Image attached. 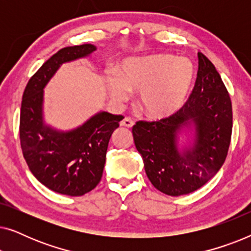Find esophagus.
I'll list each match as a JSON object with an SVG mask.
<instances>
[{
	"label": "esophagus",
	"mask_w": 251,
	"mask_h": 251,
	"mask_svg": "<svg viewBox=\"0 0 251 251\" xmlns=\"http://www.w3.org/2000/svg\"><path fill=\"white\" fill-rule=\"evenodd\" d=\"M120 126H126V128H132L133 121H132L131 119H129V118H125L121 122H120Z\"/></svg>",
	"instance_id": "obj_1"
}]
</instances>
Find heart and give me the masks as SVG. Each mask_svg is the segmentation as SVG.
<instances>
[{
	"label": "heart",
	"mask_w": 251,
	"mask_h": 251,
	"mask_svg": "<svg viewBox=\"0 0 251 251\" xmlns=\"http://www.w3.org/2000/svg\"><path fill=\"white\" fill-rule=\"evenodd\" d=\"M195 78V68L186 58L169 53L130 58L118 76L109 75L107 88L115 100L125 101L130 92H140L139 106L151 119H166L183 107Z\"/></svg>",
	"instance_id": "1"
}]
</instances>
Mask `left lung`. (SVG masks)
<instances>
[{
  "label": "left lung",
  "mask_w": 251,
  "mask_h": 251,
  "mask_svg": "<svg viewBox=\"0 0 251 251\" xmlns=\"http://www.w3.org/2000/svg\"><path fill=\"white\" fill-rule=\"evenodd\" d=\"M198 57L197 81L183 107L169 118L138 121L132 126L147 177L156 190L171 197L207 184L225 162L231 143L233 115L227 89L214 64L203 53ZM192 126L194 144L179 150L177 133Z\"/></svg>",
  "instance_id": "8db88e82"
}]
</instances>
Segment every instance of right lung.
Returning <instances> with one entry per match:
<instances>
[{
    "label": "right lung",
    "mask_w": 251,
    "mask_h": 251,
    "mask_svg": "<svg viewBox=\"0 0 251 251\" xmlns=\"http://www.w3.org/2000/svg\"><path fill=\"white\" fill-rule=\"evenodd\" d=\"M95 50L82 44L54 53L29 78L20 108V145L29 170L44 186L71 197L88 193L100 181L108 142L123 116L99 112L76 129L59 131L43 122V89L64 63Z\"/></svg>",
    "instance_id": "right-lung-1"
}]
</instances>
